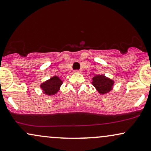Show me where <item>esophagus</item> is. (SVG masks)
<instances>
[{"label":"esophagus","instance_id":"34e87169","mask_svg":"<svg viewBox=\"0 0 151 151\" xmlns=\"http://www.w3.org/2000/svg\"><path fill=\"white\" fill-rule=\"evenodd\" d=\"M82 72H83V70H76V73H82Z\"/></svg>","mask_w":151,"mask_h":151}]
</instances>
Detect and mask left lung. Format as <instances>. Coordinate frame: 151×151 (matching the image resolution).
<instances>
[{
    "label": "left lung",
    "instance_id": "obj_1",
    "mask_svg": "<svg viewBox=\"0 0 151 151\" xmlns=\"http://www.w3.org/2000/svg\"><path fill=\"white\" fill-rule=\"evenodd\" d=\"M114 81L104 75H96L92 78V84L100 94H105L113 90Z\"/></svg>",
    "mask_w": 151,
    "mask_h": 151
}]
</instances>
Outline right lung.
Masks as SVG:
<instances>
[{"label": "right lung", "mask_w": 151, "mask_h": 151, "mask_svg": "<svg viewBox=\"0 0 151 151\" xmlns=\"http://www.w3.org/2000/svg\"><path fill=\"white\" fill-rule=\"evenodd\" d=\"M63 84V81L60 78L57 76H54L50 78L49 80L43 82L40 85L44 94L48 96L55 95L59 92L61 85Z\"/></svg>", "instance_id": "obj_1"}]
</instances>
